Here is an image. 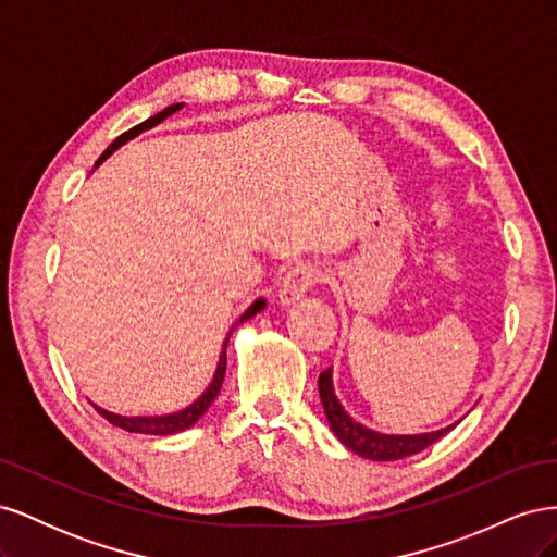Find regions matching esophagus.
I'll use <instances>...</instances> for the list:
<instances>
[{
	"label": "esophagus",
	"mask_w": 557,
	"mask_h": 557,
	"mask_svg": "<svg viewBox=\"0 0 557 557\" xmlns=\"http://www.w3.org/2000/svg\"><path fill=\"white\" fill-rule=\"evenodd\" d=\"M320 272L315 264H297L293 267L288 276L283 278L281 290H278V301L283 307H293L299 299H305V295L318 283Z\"/></svg>",
	"instance_id": "obj_1"
}]
</instances>
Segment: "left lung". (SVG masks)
<instances>
[{
    "instance_id": "1",
    "label": "left lung",
    "mask_w": 557,
    "mask_h": 557,
    "mask_svg": "<svg viewBox=\"0 0 557 557\" xmlns=\"http://www.w3.org/2000/svg\"><path fill=\"white\" fill-rule=\"evenodd\" d=\"M318 393H320V401H323L330 430L334 432L336 440H339L348 450L360 455V458L376 460V462L409 458V455H416L423 448L432 446L434 442H440L444 434H448L462 420L460 418V420H455V423H450L442 430L420 432V434L376 432L372 428L358 423L356 418H350L348 411L342 407L339 397H336V393H334L332 367L325 369V372L318 376Z\"/></svg>"
}]
</instances>
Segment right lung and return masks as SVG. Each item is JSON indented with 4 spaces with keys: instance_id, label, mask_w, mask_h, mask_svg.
<instances>
[{
    "instance_id": "right-lung-1",
    "label": "right lung",
    "mask_w": 557,
    "mask_h": 557,
    "mask_svg": "<svg viewBox=\"0 0 557 557\" xmlns=\"http://www.w3.org/2000/svg\"><path fill=\"white\" fill-rule=\"evenodd\" d=\"M183 107H185L183 102L172 104V107H166V109H162L160 113L150 115L148 121L139 123L137 127H132V129L123 132L121 137H117V139H115V141L104 150V153L99 156V160L95 162V166L102 164L111 153H115L117 148L125 146V144H127V141H132L134 137H139L141 132L158 127L162 121H166V117H170L172 113H176V111H178V109H183ZM264 307H267V299H264V297H258V299L252 301V305H250V307L239 315L237 323H234V325L230 327V332H227V336H225V342H223L221 356H218V364H215V372H213L211 383L207 385V391L201 393L193 404H188V407H185V409L174 411V413H162V416H121V413H113V411H107V409H102V407H97V404H92V401H90L92 407H95V411H97L99 416H104L111 425L121 428V430H125V432H137V434H156V436H166V434H176V432H183V430L193 428V425L197 423V420L209 411V407L213 404V399L218 397V393H221L223 379H225V369H227V344H230V336H232L234 327L242 325V323H246V320H250L252 315H258L260 311H264Z\"/></svg>"
}]
</instances>
